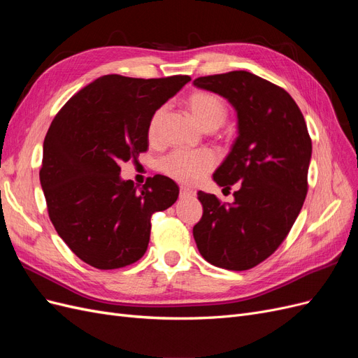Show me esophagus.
<instances>
[{
    "label": "esophagus",
    "mask_w": 358,
    "mask_h": 358,
    "mask_svg": "<svg viewBox=\"0 0 358 358\" xmlns=\"http://www.w3.org/2000/svg\"><path fill=\"white\" fill-rule=\"evenodd\" d=\"M192 196H194L192 189H189L187 187H180V192H179L180 199H188V197H192Z\"/></svg>",
    "instance_id": "esophagus-1"
}]
</instances>
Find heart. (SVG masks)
<instances>
[{
    "label": "heart",
    "instance_id": "obj_1",
    "mask_svg": "<svg viewBox=\"0 0 358 358\" xmlns=\"http://www.w3.org/2000/svg\"><path fill=\"white\" fill-rule=\"evenodd\" d=\"M187 106L194 119L204 129H216L227 117V104L220 95L208 91L192 92L187 99ZM164 107H159L150 116L148 124V137L155 140L159 125L164 117ZM216 157L210 150H175L161 161V170L167 176L183 183H196L201 180L215 167Z\"/></svg>",
    "mask_w": 358,
    "mask_h": 358
}]
</instances>
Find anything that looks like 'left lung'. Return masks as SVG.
Listing matches in <instances>:
<instances>
[{
	"mask_svg": "<svg viewBox=\"0 0 358 358\" xmlns=\"http://www.w3.org/2000/svg\"><path fill=\"white\" fill-rule=\"evenodd\" d=\"M194 86L236 110L237 137L213 180L224 189L239 187L227 206L197 192L203 216L194 239L206 262L248 270L276 251L301 210L312 157L308 127L287 91L249 71L204 76Z\"/></svg>",
	"mask_w": 358,
	"mask_h": 358,
	"instance_id": "left-lung-1",
	"label": "left lung"
}]
</instances>
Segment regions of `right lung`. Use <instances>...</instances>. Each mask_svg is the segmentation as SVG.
I'll use <instances>...</instances> for the list:
<instances>
[{
  "instance_id": "1",
  "label": "right lung",
  "mask_w": 358,
  "mask_h": 358,
  "mask_svg": "<svg viewBox=\"0 0 358 358\" xmlns=\"http://www.w3.org/2000/svg\"><path fill=\"white\" fill-rule=\"evenodd\" d=\"M189 80L101 76L52 121L41 189L53 227L86 264L110 270L136 263L148 249L150 216L178 200L175 180L157 175L137 188L121 178V164L145 152L150 116Z\"/></svg>"
}]
</instances>
